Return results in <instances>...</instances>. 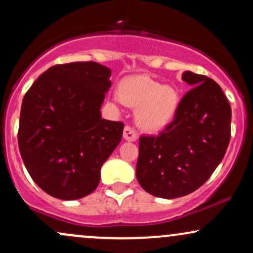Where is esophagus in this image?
<instances>
[{"mask_svg": "<svg viewBox=\"0 0 253 253\" xmlns=\"http://www.w3.org/2000/svg\"><path fill=\"white\" fill-rule=\"evenodd\" d=\"M124 139L127 141H135L138 139V134L132 127L126 126L124 129Z\"/></svg>", "mask_w": 253, "mask_h": 253, "instance_id": "obj_1", "label": "esophagus"}]
</instances>
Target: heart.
I'll return each mask as SVG.
<instances>
[{"mask_svg": "<svg viewBox=\"0 0 253 253\" xmlns=\"http://www.w3.org/2000/svg\"><path fill=\"white\" fill-rule=\"evenodd\" d=\"M113 101L136 108V125L147 132H156L175 118L179 95L170 84H161L146 75H135L121 82L120 94L114 95Z\"/></svg>", "mask_w": 253, "mask_h": 253, "instance_id": "1", "label": "heart"}]
</instances>
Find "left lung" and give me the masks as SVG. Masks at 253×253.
<instances>
[{
	"label": "left lung",
	"instance_id": "1",
	"mask_svg": "<svg viewBox=\"0 0 253 253\" xmlns=\"http://www.w3.org/2000/svg\"><path fill=\"white\" fill-rule=\"evenodd\" d=\"M191 86L175 119L157 136H140L136 179L145 191L162 199L193 193L221 163L231 138V106L216 82L185 71Z\"/></svg>",
	"mask_w": 253,
	"mask_h": 253
}]
</instances>
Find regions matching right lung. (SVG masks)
I'll return each mask as SVG.
<instances>
[{"label": "right lung", "instance_id": "obj_1", "mask_svg": "<svg viewBox=\"0 0 253 253\" xmlns=\"http://www.w3.org/2000/svg\"><path fill=\"white\" fill-rule=\"evenodd\" d=\"M110 75L96 62L54 65L26 92L19 150L32 179L48 195L70 201L97 188L124 130L123 123L101 115Z\"/></svg>", "mask_w": 253, "mask_h": 253}]
</instances>
